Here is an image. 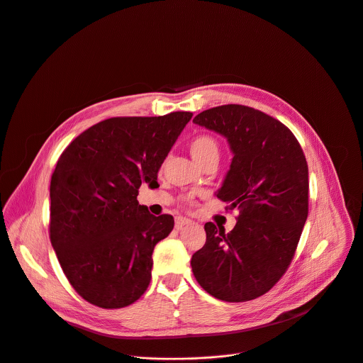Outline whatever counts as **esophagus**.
Masks as SVG:
<instances>
[{
	"label": "esophagus",
	"instance_id": "obj_1",
	"mask_svg": "<svg viewBox=\"0 0 363 363\" xmlns=\"http://www.w3.org/2000/svg\"><path fill=\"white\" fill-rule=\"evenodd\" d=\"M189 225H193V220L187 219V217H182V216L176 217V229L177 230H182L184 226H189Z\"/></svg>",
	"mask_w": 363,
	"mask_h": 363
}]
</instances>
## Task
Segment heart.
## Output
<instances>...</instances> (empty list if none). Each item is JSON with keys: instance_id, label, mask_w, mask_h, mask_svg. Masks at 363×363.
<instances>
[{"instance_id": "1", "label": "heart", "mask_w": 363, "mask_h": 363, "mask_svg": "<svg viewBox=\"0 0 363 363\" xmlns=\"http://www.w3.org/2000/svg\"><path fill=\"white\" fill-rule=\"evenodd\" d=\"M189 149H190L191 157L199 164L210 156H219V146H217L216 140L210 135L194 137L189 144Z\"/></svg>"}]
</instances>
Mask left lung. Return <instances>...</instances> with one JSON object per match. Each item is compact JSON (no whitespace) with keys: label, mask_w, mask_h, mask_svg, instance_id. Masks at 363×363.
<instances>
[{"label":"left lung","mask_w":363,"mask_h":363,"mask_svg":"<svg viewBox=\"0 0 363 363\" xmlns=\"http://www.w3.org/2000/svg\"><path fill=\"white\" fill-rule=\"evenodd\" d=\"M193 123L228 140L233 159L216 196L240 213L229 233L204 225L206 243L190 262L193 274L216 299H256L291 264L308 219L303 150L284 124L252 107L219 106Z\"/></svg>","instance_id":"obj_1"}]
</instances>
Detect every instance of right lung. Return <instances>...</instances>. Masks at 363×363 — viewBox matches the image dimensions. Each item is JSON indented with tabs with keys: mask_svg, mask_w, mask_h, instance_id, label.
<instances>
[{
	"mask_svg": "<svg viewBox=\"0 0 363 363\" xmlns=\"http://www.w3.org/2000/svg\"><path fill=\"white\" fill-rule=\"evenodd\" d=\"M104 120L71 141L51 176L50 239L76 292L99 308L134 303L149 287L155 246L174 228L137 201L141 183L159 187L157 173L191 118Z\"/></svg>",
	"mask_w": 363,
	"mask_h": 363,
	"instance_id": "obj_1",
	"label": "right lung"
}]
</instances>
